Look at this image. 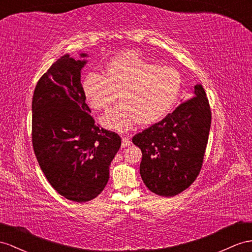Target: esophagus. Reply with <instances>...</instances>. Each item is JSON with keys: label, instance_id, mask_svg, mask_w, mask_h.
Here are the masks:
<instances>
[{"label": "esophagus", "instance_id": "34e87169", "mask_svg": "<svg viewBox=\"0 0 252 252\" xmlns=\"http://www.w3.org/2000/svg\"><path fill=\"white\" fill-rule=\"evenodd\" d=\"M132 143H131V140H130V138H128V137H124V138H122V147H124V148L128 147Z\"/></svg>", "mask_w": 252, "mask_h": 252}]
</instances>
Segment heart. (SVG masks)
I'll use <instances>...</instances> for the list:
<instances>
[{
    "label": "heart",
    "mask_w": 252,
    "mask_h": 252,
    "mask_svg": "<svg viewBox=\"0 0 252 252\" xmlns=\"http://www.w3.org/2000/svg\"><path fill=\"white\" fill-rule=\"evenodd\" d=\"M182 79L172 67H162L133 53H126L109 63L104 73H89L83 89L90 105L107 109L117 100L119 107L104 115L101 124L120 133L137 124L152 125L169 113L181 92Z\"/></svg>",
    "instance_id": "heart-1"
}]
</instances>
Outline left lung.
<instances>
[{"label": "left lung", "instance_id": "obj_1", "mask_svg": "<svg viewBox=\"0 0 252 252\" xmlns=\"http://www.w3.org/2000/svg\"><path fill=\"white\" fill-rule=\"evenodd\" d=\"M158 124L133 137L143 153L140 176L159 196L173 197L189 188L201 169L211 126V109L202 85Z\"/></svg>", "mask_w": 252, "mask_h": 252}]
</instances>
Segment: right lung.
<instances>
[{
    "label": "right lung",
    "mask_w": 252,
    "mask_h": 252,
    "mask_svg": "<svg viewBox=\"0 0 252 252\" xmlns=\"http://www.w3.org/2000/svg\"><path fill=\"white\" fill-rule=\"evenodd\" d=\"M80 56L75 61L64 54L38 81L32 140L49 183L63 197L82 203L104 189L121 138L94 125L81 84L88 54Z\"/></svg>",
    "instance_id": "1"
}]
</instances>
